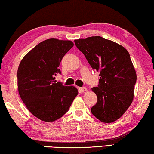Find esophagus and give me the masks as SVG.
<instances>
[{
    "label": "esophagus",
    "instance_id": "1",
    "mask_svg": "<svg viewBox=\"0 0 154 154\" xmlns=\"http://www.w3.org/2000/svg\"><path fill=\"white\" fill-rule=\"evenodd\" d=\"M79 90L80 92H85V91H87V88L86 87H79Z\"/></svg>",
    "mask_w": 154,
    "mask_h": 154
}]
</instances>
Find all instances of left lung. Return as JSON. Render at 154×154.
Returning <instances> with one entry per match:
<instances>
[{"instance_id":"8db88e82","label":"left lung","mask_w":154,"mask_h":154,"mask_svg":"<svg viewBox=\"0 0 154 154\" xmlns=\"http://www.w3.org/2000/svg\"><path fill=\"white\" fill-rule=\"evenodd\" d=\"M93 69L100 71L99 85L93 87L97 103L91 112L104 123L122 116L131 105L136 73L128 51L122 45L100 36L75 40Z\"/></svg>"}]
</instances>
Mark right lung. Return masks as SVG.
Instances as JSON below:
<instances>
[{
    "label": "right lung",
    "mask_w": 154,
    "mask_h": 154,
    "mask_svg": "<svg viewBox=\"0 0 154 154\" xmlns=\"http://www.w3.org/2000/svg\"><path fill=\"white\" fill-rule=\"evenodd\" d=\"M73 45L70 40L48 39L26 54L19 64V95L28 110L44 122L63 116L78 94L75 87L55 80L61 73L58 67L62 58Z\"/></svg>",
    "instance_id": "1"
}]
</instances>
